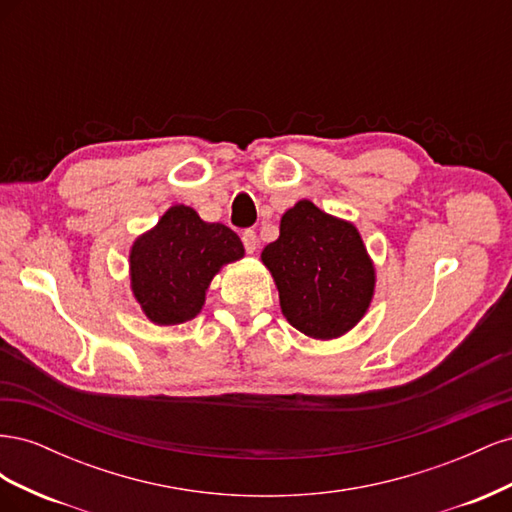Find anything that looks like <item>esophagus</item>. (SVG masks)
<instances>
[{"mask_svg": "<svg viewBox=\"0 0 512 512\" xmlns=\"http://www.w3.org/2000/svg\"><path fill=\"white\" fill-rule=\"evenodd\" d=\"M241 239H243V245H245V252L247 254H254L258 250V237H256L254 230H245Z\"/></svg>", "mask_w": 512, "mask_h": 512, "instance_id": "esophagus-1", "label": "esophagus"}]
</instances>
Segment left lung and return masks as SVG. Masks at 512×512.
<instances>
[{
	"label": "left lung",
	"mask_w": 512,
	"mask_h": 512,
	"mask_svg": "<svg viewBox=\"0 0 512 512\" xmlns=\"http://www.w3.org/2000/svg\"><path fill=\"white\" fill-rule=\"evenodd\" d=\"M260 260L280 292L282 314L307 337L335 339L369 309L376 269L352 222L299 200L282 215L280 237Z\"/></svg>",
	"instance_id": "left-lung-1"
}]
</instances>
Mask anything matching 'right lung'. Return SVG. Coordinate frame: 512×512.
I'll return each instance as SVG.
<instances>
[{"instance_id": "obj_1", "label": "right lung", "mask_w": 512, "mask_h": 512, "mask_svg": "<svg viewBox=\"0 0 512 512\" xmlns=\"http://www.w3.org/2000/svg\"><path fill=\"white\" fill-rule=\"evenodd\" d=\"M243 254L237 232L203 222L192 207L173 205L132 243V294L153 324L188 322L203 309L213 277Z\"/></svg>"}]
</instances>
